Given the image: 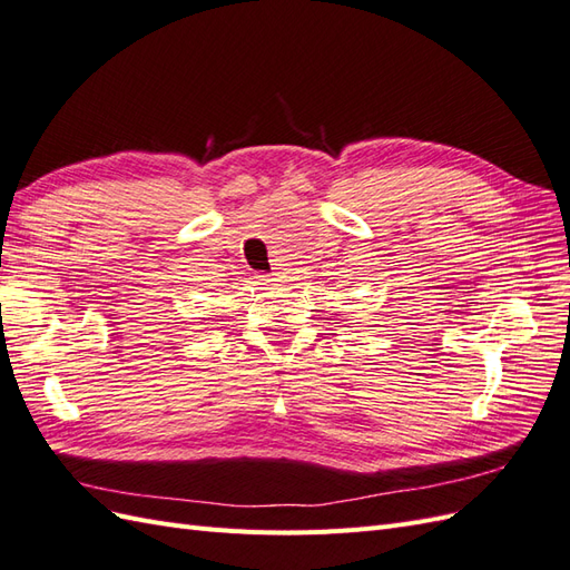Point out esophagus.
I'll return each instance as SVG.
<instances>
[{"label":"esophagus","mask_w":570,"mask_h":570,"mask_svg":"<svg viewBox=\"0 0 570 570\" xmlns=\"http://www.w3.org/2000/svg\"><path fill=\"white\" fill-rule=\"evenodd\" d=\"M256 281L262 283V285H268V283H275V281H281V278H278V273H273V275H264V273H258V275H256Z\"/></svg>","instance_id":"1"}]
</instances>
